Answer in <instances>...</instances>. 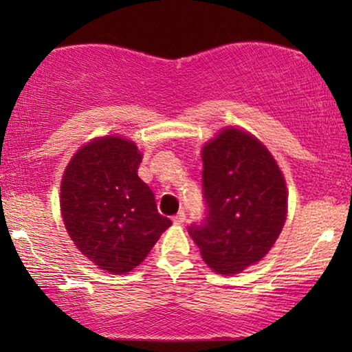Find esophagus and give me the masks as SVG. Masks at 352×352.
<instances>
[{
	"label": "esophagus",
	"mask_w": 352,
	"mask_h": 352,
	"mask_svg": "<svg viewBox=\"0 0 352 352\" xmlns=\"http://www.w3.org/2000/svg\"><path fill=\"white\" fill-rule=\"evenodd\" d=\"M186 221V213L184 211H179V213H176L175 216H173V223L175 224H182Z\"/></svg>",
	"instance_id": "1"
}]
</instances>
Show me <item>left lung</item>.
Returning <instances> with one entry per match:
<instances>
[{
	"instance_id": "1",
	"label": "left lung",
	"mask_w": 352,
	"mask_h": 352,
	"mask_svg": "<svg viewBox=\"0 0 352 352\" xmlns=\"http://www.w3.org/2000/svg\"><path fill=\"white\" fill-rule=\"evenodd\" d=\"M205 216L187 226L201 258L219 274L258 263L287 218V187L267 148L252 134L228 128L201 151Z\"/></svg>"
}]
</instances>
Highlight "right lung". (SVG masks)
Returning <instances> with one entry per match:
<instances>
[{"mask_svg": "<svg viewBox=\"0 0 352 352\" xmlns=\"http://www.w3.org/2000/svg\"><path fill=\"white\" fill-rule=\"evenodd\" d=\"M134 142L105 136L80 148L60 186V211L76 248L96 266L126 274L139 266L171 221L138 176Z\"/></svg>", "mask_w": 352, "mask_h": 352, "instance_id": "obj_1", "label": "right lung"}]
</instances>
